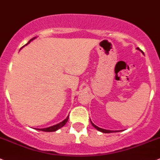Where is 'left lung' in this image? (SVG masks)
<instances>
[{"label": "left lung", "mask_w": 160, "mask_h": 160, "mask_svg": "<svg viewBox=\"0 0 160 160\" xmlns=\"http://www.w3.org/2000/svg\"><path fill=\"white\" fill-rule=\"evenodd\" d=\"M137 49H138V50H139V51H140L142 53H143V52H142V51L140 50V48H137ZM90 122H91V124L92 125V126H94V127L95 128V129H96L97 130H98V131L102 132H104V133L114 132V131H112V130H107V129H101V128H99V127H98V126H95V125L94 124V123L92 122L91 121V120H90ZM115 132H117V131H115Z\"/></svg>", "instance_id": "1"}]
</instances>
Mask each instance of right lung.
<instances>
[{"instance_id": "right-lung-1", "label": "right lung", "mask_w": 160, "mask_h": 160, "mask_svg": "<svg viewBox=\"0 0 160 160\" xmlns=\"http://www.w3.org/2000/svg\"><path fill=\"white\" fill-rule=\"evenodd\" d=\"M35 38H33L32 39H31V40L29 41L28 43V44L30 43L31 41L34 40V39ZM28 44H26L25 45H27ZM23 47H24V46H23ZM68 116H67V118H65V120H63V121H62V122H61L58 123V124H56V125H55V126H50V127L44 128V129H38V130H41V131H43V132H55V131H57L58 129H60V128L63 127V126H65V124H66V122H68Z\"/></svg>"}]
</instances>
